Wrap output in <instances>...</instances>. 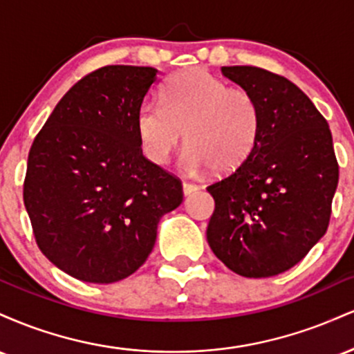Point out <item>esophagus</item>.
Masks as SVG:
<instances>
[{"mask_svg":"<svg viewBox=\"0 0 354 354\" xmlns=\"http://www.w3.org/2000/svg\"><path fill=\"white\" fill-rule=\"evenodd\" d=\"M198 191V186L193 185V183H183V193H185V196H189V194L196 193Z\"/></svg>","mask_w":354,"mask_h":354,"instance_id":"esophagus-1","label":"esophagus"}]
</instances>
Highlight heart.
I'll use <instances>...</instances> for the list:
<instances>
[{
    "mask_svg": "<svg viewBox=\"0 0 354 354\" xmlns=\"http://www.w3.org/2000/svg\"><path fill=\"white\" fill-rule=\"evenodd\" d=\"M161 103L145 101L136 116L141 148L156 165L168 161L183 131L188 145L185 163L193 171H233L258 141L261 115L254 96L205 70L174 76L163 88Z\"/></svg>",
    "mask_w": 354,
    "mask_h": 354,
    "instance_id": "1",
    "label": "heart"
}]
</instances>
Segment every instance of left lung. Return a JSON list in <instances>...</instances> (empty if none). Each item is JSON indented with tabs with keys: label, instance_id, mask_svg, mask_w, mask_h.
Returning a JSON list of instances; mask_svg holds the SVG:
<instances>
[{
	"label": "left lung",
	"instance_id": "left-lung-1",
	"mask_svg": "<svg viewBox=\"0 0 354 354\" xmlns=\"http://www.w3.org/2000/svg\"><path fill=\"white\" fill-rule=\"evenodd\" d=\"M221 71L258 101L261 128L250 156L206 188L214 200L206 238L231 271L270 278L326 233L339 178L331 131L290 80L256 66Z\"/></svg>",
	"mask_w": 354,
	"mask_h": 354
}]
</instances>
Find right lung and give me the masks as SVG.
<instances>
[{"instance_id":"add662e5","label":"right lung","mask_w":354,"mask_h":354,"mask_svg":"<svg viewBox=\"0 0 354 354\" xmlns=\"http://www.w3.org/2000/svg\"><path fill=\"white\" fill-rule=\"evenodd\" d=\"M149 66L111 64L73 86L35 138L23 200L41 253L73 278L115 283L146 261L158 223L183 201L176 176L143 156L138 109Z\"/></svg>"}]
</instances>
